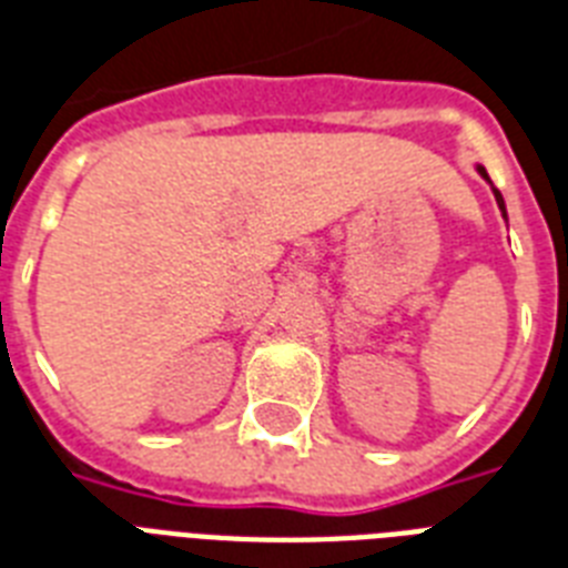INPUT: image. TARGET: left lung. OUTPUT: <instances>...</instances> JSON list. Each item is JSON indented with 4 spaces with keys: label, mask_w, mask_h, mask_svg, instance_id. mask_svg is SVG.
Listing matches in <instances>:
<instances>
[{
    "label": "left lung",
    "mask_w": 568,
    "mask_h": 568,
    "mask_svg": "<svg viewBox=\"0 0 568 568\" xmlns=\"http://www.w3.org/2000/svg\"><path fill=\"white\" fill-rule=\"evenodd\" d=\"M477 171H480V176H484V180H489V176H486L484 168H477ZM493 191H495V200H498V209H501V212H504V196L498 194V189H493ZM504 217H507V212H504Z\"/></svg>",
    "instance_id": "1"
}]
</instances>
